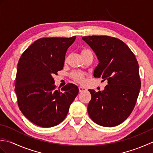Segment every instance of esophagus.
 <instances>
[{
  "label": "esophagus",
  "mask_w": 153,
  "mask_h": 153,
  "mask_svg": "<svg viewBox=\"0 0 153 153\" xmlns=\"http://www.w3.org/2000/svg\"><path fill=\"white\" fill-rule=\"evenodd\" d=\"M79 91L80 93H82V92L85 91H87V89L85 88V87H83L82 86H79Z\"/></svg>",
  "instance_id": "obj_1"
}]
</instances>
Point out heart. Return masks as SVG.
Returning <instances> with one entry per match:
<instances>
[{
  "label": "heart",
  "instance_id": "1",
  "mask_svg": "<svg viewBox=\"0 0 153 153\" xmlns=\"http://www.w3.org/2000/svg\"><path fill=\"white\" fill-rule=\"evenodd\" d=\"M87 54H92L91 51L87 49V48H83V49H82V51H81V54H82V56ZM71 77H72L75 81H76V82L78 83H83L85 82V79H84V77H85V74L83 73L79 72V71H74V72L71 73Z\"/></svg>",
  "mask_w": 153,
  "mask_h": 153
}]
</instances>
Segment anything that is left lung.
Wrapping results in <instances>:
<instances>
[{
	"label": "left lung",
	"instance_id": "left-lung-1",
	"mask_svg": "<svg viewBox=\"0 0 153 153\" xmlns=\"http://www.w3.org/2000/svg\"><path fill=\"white\" fill-rule=\"evenodd\" d=\"M99 63L94 76L108 81L102 91L89 89L87 111L93 121L104 127L116 126L131 114L141 89L139 64L135 54L119 39L106 35L83 37Z\"/></svg>",
	"mask_w": 153,
	"mask_h": 153
}]
</instances>
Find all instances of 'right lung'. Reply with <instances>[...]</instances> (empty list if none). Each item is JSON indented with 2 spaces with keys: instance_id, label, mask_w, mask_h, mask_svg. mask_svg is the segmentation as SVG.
Segmentation results:
<instances>
[{
  "instance_id": "1",
  "label": "right lung",
  "mask_w": 153,
  "mask_h": 153,
  "mask_svg": "<svg viewBox=\"0 0 153 153\" xmlns=\"http://www.w3.org/2000/svg\"><path fill=\"white\" fill-rule=\"evenodd\" d=\"M76 38L39 39L19 58L15 83L18 105L35 125L51 128L59 124L79 93L72 83L56 89L53 77L63 69L66 51Z\"/></svg>"
}]
</instances>
